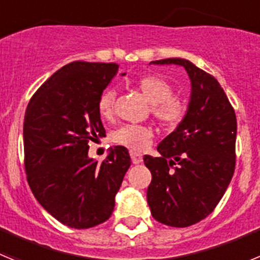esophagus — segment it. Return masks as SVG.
Listing matches in <instances>:
<instances>
[{
    "label": "esophagus",
    "instance_id": "obj_1",
    "mask_svg": "<svg viewBox=\"0 0 260 260\" xmlns=\"http://www.w3.org/2000/svg\"><path fill=\"white\" fill-rule=\"evenodd\" d=\"M130 157H132V161L133 164H141L142 161H143V157H142L141 153L138 152H130Z\"/></svg>",
    "mask_w": 260,
    "mask_h": 260
}]
</instances>
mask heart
<instances>
[{
    "label": "heart",
    "mask_w": 260,
    "mask_h": 260,
    "mask_svg": "<svg viewBox=\"0 0 260 260\" xmlns=\"http://www.w3.org/2000/svg\"><path fill=\"white\" fill-rule=\"evenodd\" d=\"M137 88L150 103L151 113L158 125L173 130L180 125L187 113V107L180 98L173 96L171 84L155 75H146L137 82ZM116 92L112 88L104 89L98 100L99 116L103 119L113 117ZM152 128L144 125H123L114 133L113 141L132 151H143L152 142Z\"/></svg>",
    "instance_id": "obj_1"
}]
</instances>
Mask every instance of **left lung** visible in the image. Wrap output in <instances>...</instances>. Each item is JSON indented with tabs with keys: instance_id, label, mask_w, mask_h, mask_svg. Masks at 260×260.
<instances>
[{
	"instance_id": "8db88e82",
	"label": "left lung",
	"mask_w": 260,
	"mask_h": 260,
	"mask_svg": "<svg viewBox=\"0 0 260 260\" xmlns=\"http://www.w3.org/2000/svg\"><path fill=\"white\" fill-rule=\"evenodd\" d=\"M151 63L182 66L191 82L183 121L160 142V157H143L152 174L147 202L153 219L185 228L207 217L228 189L236 167L237 118L219 82L192 62Z\"/></svg>"
}]
</instances>
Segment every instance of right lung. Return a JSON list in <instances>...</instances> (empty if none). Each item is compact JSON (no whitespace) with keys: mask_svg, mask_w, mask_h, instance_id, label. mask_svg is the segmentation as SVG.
I'll return each instance as SVG.
<instances>
[{"mask_svg":"<svg viewBox=\"0 0 260 260\" xmlns=\"http://www.w3.org/2000/svg\"><path fill=\"white\" fill-rule=\"evenodd\" d=\"M117 71V63H68L36 91L24 114L29 187L43 208L70 228H92L109 219L132 164L122 146L110 148L103 162L88 157V142L105 135L99 96Z\"/></svg>","mask_w":260,"mask_h":260,"instance_id":"obj_1","label":"right lung"}]
</instances>
